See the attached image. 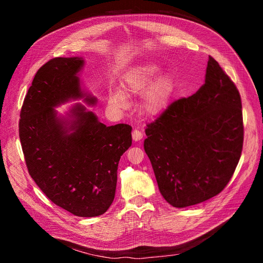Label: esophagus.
<instances>
[{
	"instance_id": "obj_1",
	"label": "esophagus",
	"mask_w": 263,
	"mask_h": 263,
	"mask_svg": "<svg viewBox=\"0 0 263 263\" xmlns=\"http://www.w3.org/2000/svg\"><path fill=\"white\" fill-rule=\"evenodd\" d=\"M142 138V133L139 130V129H135L134 132H133V139L135 140V141H138V140H140Z\"/></svg>"
}]
</instances>
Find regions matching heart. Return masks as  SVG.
<instances>
[{
	"label": "heart",
	"mask_w": 263,
	"mask_h": 263,
	"mask_svg": "<svg viewBox=\"0 0 263 263\" xmlns=\"http://www.w3.org/2000/svg\"><path fill=\"white\" fill-rule=\"evenodd\" d=\"M159 72L160 67L156 63L145 62L130 68L123 77V89L127 94L140 95L146 91L142 98V109L151 116L159 115L162 112L168 104L173 89L172 79L169 76L164 74L155 79ZM108 103L110 106L117 109L125 108L128 105L126 94L121 89L110 91Z\"/></svg>",
	"instance_id": "obj_1"
}]
</instances>
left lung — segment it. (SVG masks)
I'll use <instances>...</instances> for the list:
<instances>
[{
    "label": "left lung",
    "mask_w": 263,
    "mask_h": 263,
    "mask_svg": "<svg viewBox=\"0 0 263 263\" xmlns=\"http://www.w3.org/2000/svg\"><path fill=\"white\" fill-rule=\"evenodd\" d=\"M144 148L164 200L183 209L220 193L240 159V94L213 57L205 83L146 128Z\"/></svg>",
    "instance_id": "8db88e82"
}]
</instances>
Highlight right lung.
Listing matches in <instances>:
<instances>
[{"instance_id": "right-lung-1", "label": "right lung", "mask_w": 263, "mask_h": 263, "mask_svg": "<svg viewBox=\"0 0 263 263\" xmlns=\"http://www.w3.org/2000/svg\"><path fill=\"white\" fill-rule=\"evenodd\" d=\"M82 57L49 60L37 71L24 100L20 139L30 177L46 196L79 217L104 214L115 197L121 156L132 146V127L106 126L81 103L97 98L80 80Z\"/></svg>"}]
</instances>
